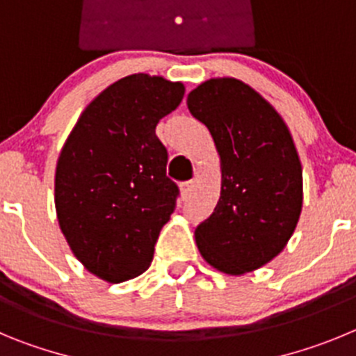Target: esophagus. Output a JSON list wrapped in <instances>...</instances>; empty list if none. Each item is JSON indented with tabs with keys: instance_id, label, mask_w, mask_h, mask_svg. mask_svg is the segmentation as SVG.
Returning a JSON list of instances; mask_svg holds the SVG:
<instances>
[{
	"instance_id": "1",
	"label": "esophagus",
	"mask_w": 356,
	"mask_h": 356,
	"mask_svg": "<svg viewBox=\"0 0 356 356\" xmlns=\"http://www.w3.org/2000/svg\"><path fill=\"white\" fill-rule=\"evenodd\" d=\"M191 190H193V181H188V182H182L181 184V195L182 197H188V195L191 193Z\"/></svg>"
}]
</instances>
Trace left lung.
<instances>
[{
  "label": "left lung",
  "mask_w": 356,
  "mask_h": 356,
  "mask_svg": "<svg viewBox=\"0 0 356 356\" xmlns=\"http://www.w3.org/2000/svg\"><path fill=\"white\" fill-rule=\"evenodd\" d=\"M186 104L209 129L222 170L220 200L195 229L198 252L222 273L259 270L286 248L302 214V163L289 127L236 78L200 83Z\"/></svg>",
  "instance_id": "obj_1"
}]
</instances>
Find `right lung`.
Masks as SVG:
<instances>
[{"label": "right lung", "instance_id": "add662e5", "mask_svg": "<svg viewBox=\"0 0 356 356\" xmlns=\"http://www.w3.org/2000/svg\"><path fill=\"white\" fill-rule=\"evenodd\" d=\"M184 97L181 81L131 74L102 90L79 115L54 174V207L72 254L110 284L152 262L177 184L156 126Z\"/></svg>", "mask_w": 356, "mask_h": 356}]
</instances>
